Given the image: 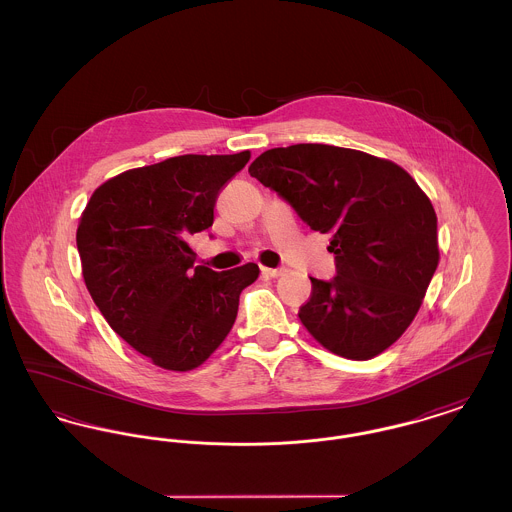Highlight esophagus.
Here are the masks:
<instances>
[{
    "label": "esophagus",
    "mask_w": 512,
    "mask_h": 512,
    "mask_svg": "<svg viewBox=\"0 0 512 512\" xmlns=\"http://www.w3.org/2000/svg\"><path fill=\"white\" fill-rule=\"evenodd\" d=\"M262 273L266 277H279V275L285 273V268H262Z\"/></svg>",
    "instance_id": "1"
}]
</instances>
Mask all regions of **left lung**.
Returning a JSON list of instances; mask_svg holds the SVG:
<instances>
[{"label":"left lung","mask_w":512,"mask_h":512,"mask_svg":"<svg viewBox=\"0 0 512 512\" xmlns=\"http://www.w3.org/2000/svg\"><path fill=\"white\" fill-rule=\"evenodd\" d=\"M248 173L331 235L337 275L310 277L298 310L310 335L349 360L389 349L412 323L439 264L437 216L401 165L329 144L271 148Z\"/></svg>","instance_id":"8db88e82"}]
</instances>
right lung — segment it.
Masks as SVG:
<instances>
[{"mask_svg":"<svg viewBox=\"0 0 512 512\" xmlns=\"http://www.w3.org/2000/svg\"><path fill=\"white\" fill-rule=\"evenodd\" d=\"M250 160L187 154L129 169L94 190L77 229L86 289L111 329L156 366L189 372L229 335L256 264L194 266L189 237L214 223L223 189Z\"/></svg>","mask_w":512,"mask_h":512,"instance_id":"obj_1","label":"right lung"}]
</instances>
